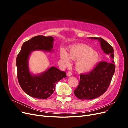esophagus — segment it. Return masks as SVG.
<instances>
[{
  "mask_svg": "<svg viewBox=\"0 0 128 128\" xmlns=\"http://www.w3.org/2000/svg\"><path fill=\"white\" fill-rule=\"evenodd\" d=\"M72 72H67V76H69V77L72 76Z\"/></svg>",
  "mask_w": 128,
  "mask_h": 128,
  "instance_id": "1",
  "label": "esophagus"
}]
</instances>
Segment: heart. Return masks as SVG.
<instances>
[{"instance_id":"b5f03b06","label":"heart","mask_w":128,"mask_h":128,"mask_svg":"<svg viewBox=\"0 0 128 128\" xmlns=\"http://www.w3.org/2000/svg\"><path fill=\"white\" fill-rule=\"evenodd\" d=\"M60 58L64 64L68 66L70 64V59L76 61V70L81 72L90 71L98 63L99 55L97 52L88 45L80 44L71 46L68 53L62 50Z\"/></svg>"}]
</instances>
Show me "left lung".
Returning a JSON list of instances; mask_svg holds the SVG:
<instances>
[{"instance_id":"1","label":"left lung","mask_w":128,"mask_h":128,"mask_svg":"<svg viewBox=\"0 0 128 128\" xmlns=\"http://www.w3.org/2000/svg\"><path fill=\"white\" fill-rule=\"evenodd\" d=\"M90 38L98 40L104 52L110 55L112 61L111 62H100L94 70L80 75L79 85L75 90L74 94L81 100H92L102 95L109 87L115 70L113 47L102 38Z\"/></svg>"}]
</instances>
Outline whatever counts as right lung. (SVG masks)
I'll return each mask as SVG.
<instances>
[{
  "instance_id": "obj_1",
  "label": "right lung",
  "mask_w": 128,
  "mask_h": 128,
  "mask_svg": "<svg viewBox=\"0 0 128 128\" xmlns=\"http://www.w3.org/2000/svg\"><path fill=\"white\" fill-rule=\"evenodd\" d=\"M54 38L44 36H35L24 42L16 58L17 75L18 83L26 94L40 99L50 97L56 90L57 83L66 77V73L52 67L45 72L34 75L29 68V58L32 51H53Z\"/></svg>"
}]
</instances>
